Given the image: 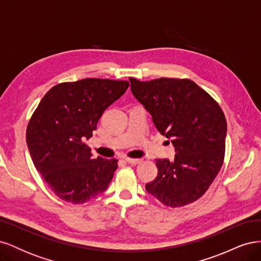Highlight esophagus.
Listing matches in <instances>:
<instances>
[{"label":"esophagus","instance_id":"esophagus-1","mask_svg":"<svg viewBox=\"0 0 261 261\" xmlns=\"http://www.w3.org/2000/svg\"><path fill=\"white\" fill-rule=\"evenodd\" d=\"M125 161L127 163H130V164H139L141 163V159H132V158H125Z\"/></svg>","mask_w":261,"mask_h":261}]
</instances>
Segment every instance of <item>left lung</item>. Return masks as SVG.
Wrapping results in <instances>:
<instances>
[{"mask_svg": "<svg viewBox=\"0 0 261 261\" xmlns=\"http://www.w3.org/2000/svg\"><path fill=\"white\" fill-rule=\"evenodd\" d=\"M130 90L175 148L174 161L158 159L146 191L165 206L180 207L206 193L222 167L226 121L217 102L189 80L129 78Z\"/></svg>", "mask_w": 261, "mask_h": 261, "instance_id": "left-lung-1", "label": "left lung"}]
</instances>
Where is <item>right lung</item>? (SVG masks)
Instances as JSON below:
<instances>
[{"label":"right lung","mask_w":261,"mask_h":261,"mask_svg":"<svg viewBox=\"0 0 261 261\" xmlns=\"http://www.w3.org/2000/svg\"><path fill=\"white\" fill-rule=\"evenodd\" d=\"M129 83L85 78L54 86L30 118L26 140L31 159L61 199L84 203L108 188L116 159H92L84 141L92 136L105 110L120 99Z\"/></svg>","instance_id":"right-lung-1"}]
</instances>
